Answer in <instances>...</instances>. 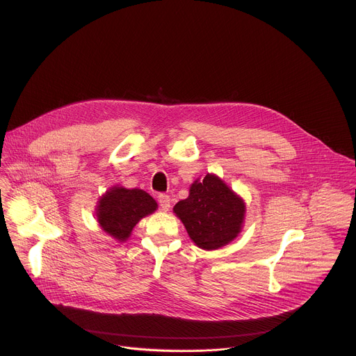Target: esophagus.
<instances>
[{"mask_svg":"<svg viewBox=\"0 0 356 356\" xmlns=\"http://www.w3.org/2000/svg\"><path fill=\"white\" fill-rule=\"evenodd\" d=\"M158 202L163 211H168L170 209V197L168 194H159L158 195Z\"/></svg>","mask_w":356,"mask_h":356,"instance_id":"34e87169","label":"esophagus"}]
</instances>
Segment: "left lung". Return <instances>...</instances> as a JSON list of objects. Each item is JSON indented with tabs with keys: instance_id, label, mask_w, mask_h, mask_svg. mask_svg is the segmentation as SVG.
Wrapping results in <instances>:
<instances>
[{
	"instance_id": "obj_1",
	"label": "left lung",
	"mask_w": 356,
	"mask_h": 356,
	"mask_svg": "<svg viewBox=\"0 0 356 356\" xmlns=\"http://www.w3.org/2000/svg\"><path fill=\"white\" fill-rule=\"evenodd\" d=\"M193 242L206 250L225 246L242 229L245 202L218 176L207 175L190 186V194L173 209Z\"/></svg>"
}]
</instances>
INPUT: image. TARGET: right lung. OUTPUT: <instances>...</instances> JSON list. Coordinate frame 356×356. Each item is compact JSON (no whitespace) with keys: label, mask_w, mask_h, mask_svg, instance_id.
<instances>
[{"label":"right lung","mask_w":356,"mask_h":356,"mask_svg":"<svg viewBox=\"0 0 356 356\" xmlns=\"http://www.w3.org/2000/svg\"><path fill=\"white\" fill-rule=\"evenodd\" d=\"M156 209L158 202L146 191L115 186L99 198L95 214L103 231L117 241L125 242L139 220Z\"/></svg>","instance_id":"add662e5"}]
</instances>
